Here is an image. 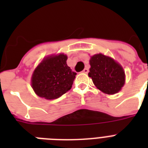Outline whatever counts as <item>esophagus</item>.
<instances>
[{
	"mask_svg": "<svg viewBox=\"0 0 148 148\" xmlns=\"http://www.w3.org/2000/svg\"><path fill=\"white\" fill-rule=\"evenodd\" d=\"M82 72H83V73H84V74H88V72H89V70H88V68H87V67H86V68H84V69L82 71Z\"/></svg>",
	"mask_w": 148,
	"mask_h": 148,
	"instance_id": "obj_1",
	"label": "esophagus"
}]
</instances>
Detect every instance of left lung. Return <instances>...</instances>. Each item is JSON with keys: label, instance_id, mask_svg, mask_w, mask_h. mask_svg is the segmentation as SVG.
Segmentation results:
<instances>
[{"label": "left lung", "instance_id": "obj_1", "mask_svg": "<svg viewBox=\"0 0 148 148\" xmlns=\"http://www.w3.org/2000/svg\"><path fill=\"white\" fill-rule=\"evenodd\" d=\"M90 72L93 83L102 92L114 95L124 86L125 77L122 67L110 57L98 53L90 60Z\"/></svg>", "mask_w": 148, "mask_h": 148}]
</instances>
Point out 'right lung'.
Returning a JSON list of instances; mask_svg holds the SVG:
<instances>
[{
	"instance_id": "obj_1",
	"label": "right lung",
	"mask_w": 148,
	"mask_h": 148,
	"mask_svg": "<svg viewBox=\"0 0 148 148\" xmlns=\"http://www.w3.org/2000/svg\"><path fill=\"white\" fill-rule=\"evenodd\" d=\"M67 59L63 53L50 56L37 67L32 75L31 85L39 97L52 100L71 90L76 73L67 66Z\"/></svg>"
}]
</instances>
